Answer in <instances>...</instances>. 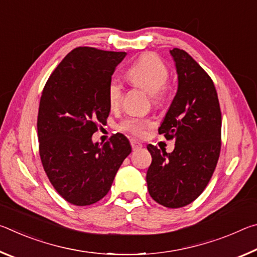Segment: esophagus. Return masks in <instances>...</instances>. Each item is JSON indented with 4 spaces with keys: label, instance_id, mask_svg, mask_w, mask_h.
I'll return each mask as SVG.
<instances>
[{
    "label": "esophagus",
    "instance_id": "1",
    "mask_svg": "<svg viewBox=\"0 0 257 257\" xmlns=\"http://www.w3.org/2000/svg\"><path fill=\"white\" fill-rule=\"evenodd\" d=\"M130 144H132V147H133V150H134V151H136V150H141L142 147H143V145L141 144V143L137 142L136 139H130Z\"/></svg>",
    "mask_w": 257,
    "mask_h": 257
}]
</instances>
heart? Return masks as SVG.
Returning <instances> with one entry per match:
<instances>
[{"label":"heart","instance_id":"b5f03b06","mask_svg":"<svg viewBox=\"0 0 257 257\" xmlns=\"http://www.w3.org/2000/svg\"><path fill=\"white\" fill-rule=\"evenodd\" d=\"M169 69L159 55L146 53L128 68L127 77L130 82L150 93L152 102L160 105L165 95V86L169 80ZM123 97V87L118 79H111L107 86V102L112 108L118 107ZM153 124L151 119L141 116H128L121 121L119 128L123 132L142 136Z\"/></svg>","mask_w":257,"mask_h":257}]
</instances>
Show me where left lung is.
Returning a JSON list of instances; mask_svg holds the SVG:
<instances>
[{"mask_svg":"<svg viewBox=\"0 0 257 257\" xmlns=\"http://www.w3.org/2000/svg\"><path fill=\"white\" fill-rule=\"evenodd\" d=\"M178 90L159 134L175 139L167 153L149 145L152 163L146 181L151 197L169 208L182 207L201 195L215 170L221 151V110L211 77L180 49L170 51Z\"/></svg>","mask_w":257,"mask_h":257,"instance_id":"obj_1","label":"left lung"}]
</instances>
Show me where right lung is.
<instances>
[{
    "mask_svg": "<svg viewBox=\"0 0 257 257\" xmlns=\"http://www.w3.org/2000/svg\"><path fill=\"white\" fill-rule=\"evenodd\" d=\"M125 54L77 47L43 89L37 116L41 161L54 189L73 205H90L105 196L132 153L122 134L103 145L92 142L99 124L106 122L111 108L107 86Z\"/></svg>",
    "mask_w": 257,
    "mask_h": 257,
    "instance_id": "add662e5",
    "label": "right lung"
}]
</instances>
